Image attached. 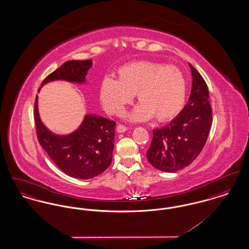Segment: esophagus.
<instances>
[{
	"mask_svg": "<svg viewBox=\"0 0 249 249\" xmlns=\"http://www.w3.org/2000/svg\"><path fill=\"white\" fill-rule=\"evenodd\" d=\"M117 130H118V132H119V133H122V132H125L126 130H128V128L126 126L122 125V124H119L118 127H117Z\"/></svg>",
	"mask_w": 249,
	"mask_h": 249,
	"instance_id": "34e87169",
	"label": "esophagus"
}]
</instances>
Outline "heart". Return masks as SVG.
<instances>
[{"label":"heart","mask_w":249,"mask_h":249,"mask_svg":"<svg viewBox=\"0 0 249 249\" xmlns=\"http://www.w3.org/2000/svg\"><path fill=\"white\" fill-rule=\"evenodd\" d=\"M134 93L140 104L126 118L142 121L153 117L158 121H167L183 109L187 81L176 66L142 60L123 65L118 78L107 76L100 86L101 102L112 115H118L130 104Z\"/></svg>","instance_id":"heart-1"}]
</instances>
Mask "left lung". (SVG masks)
Instances as JSON below:
<instances>
[{
	"label": "left lung",
	"instance_id": "left-lung-1",
	"mask_svg": "<svg viewBox=\"0 0 249 249\" xmlns=\"http://www.w3.org/2000/svg\"><path fill=\"white\" fill-rule=\"evenodd\" d=\"M192 88L189 103L167 126L153 130L146 158L155 168L176 173L190 165L201 153L212 125L207 85L190 63Z\"/></svg>",
	"mask_w": 249,
	"mask_h": 249
}]
</instances>
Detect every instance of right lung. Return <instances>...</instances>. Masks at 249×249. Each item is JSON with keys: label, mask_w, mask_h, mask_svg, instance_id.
I'll list each match as a JSON object with an SVG mask.
<instances>
[{"label": "right lung", "mask_w": 249, "mask_h": 249, "mask_svg": "<svg viewBox=\"0 0 249 249\" xmlns=\"http://www.w3.org/2000/svg\"><path fill=\"white\" fill-rule=\"evenodd\" d=\"M92 60H69L51 72L42 86L55 80L85 83ZM40 90V89H39ZM38 141L59 169L71 178L89 179L105 172L112 161L116 122L96 115H86L77 130L67 135L51 132L41 121L38 96L35 104Z\"/></svg>", "instance_id": "obj_1"}]
</instances>
